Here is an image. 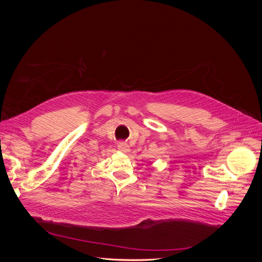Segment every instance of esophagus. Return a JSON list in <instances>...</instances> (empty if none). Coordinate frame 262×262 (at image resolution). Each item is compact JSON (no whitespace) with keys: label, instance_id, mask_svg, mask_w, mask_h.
Wrapping results in <instances>:
<instances>
[{"label":"esophagus","instance_id":"esophagus-1","mask_svg":"<svg viewBox=\"0 0 262 262\" xmlns=\"http://www.w3.org/2000/svg\"><path fill=\"white\" fill-rule=\"evenodd\" d=\"M118 148L121 150V152H123V153H126V152H129V145L126 144V143H124V142H120V143L118 144Z\"/></svg>","mask_w":262,"mask_h":262}]
</instances>
